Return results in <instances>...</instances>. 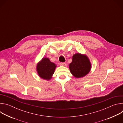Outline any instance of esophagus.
<instances>
[{"label": "esophagus", "mask_w": 123, "mask_h": 123, "mask_svg": "<svg viewBox=\"0 0 123 123\" xmlns=\"http://www.w3.org/2000/svg\"><path fill=\"white\" fill-rule=\"evenodd\" d=\"M60 65L62 66H66V63L64 62H61L60 63Z\"/></svg>", "instance_id": "esophagus-1"}]
</instances>
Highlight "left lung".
<instances>
[{
    "label": "left lung",
    "mask_w": 123,
    "mask_h": 123,
    "mask_svg": "<svg viewBox=\"0 0 123 123\" xmlns=\"http://www.w3.org/2000/svg\"><path fill=\"white\" fill-rule=\"evenodd\" d=\"M70 72L76 78H81L88 74L91 64L86 55L77 53L73 56V61L69 65Z\"/></svg>",
    "instance_id": "left-lung-1"
}]
</instances>
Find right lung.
Listing matches in <instances>:
<instances>
[{
    "mask_svg": "<svg viewBox=\"0 0 123 123\" xmlns=\"http://www.w3.org/2000/svg\"><path fill=\"white\" fill-rule=\"evenodd\" d=\"M56 67V65L50 62L48 58H43L37 66L38 74L40 78L49 80L52 78Z\"/></svg>",
    "mask_w": 123,
    "mask_h": 123,
    "instance_id": "right-lung-1",
    "label": "right lung"
}]
</instances>
